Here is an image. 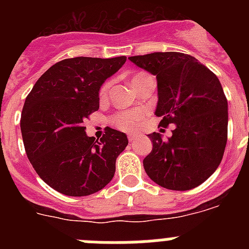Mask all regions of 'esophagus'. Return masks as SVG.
Instances as JSON below:
<instances>
[{
	"label": "esophagus",
	"mask_w": 249,
	"mask_h": 249,
	"mask_svg": "<svg viewBox=\"0 0 249 249\" xmlns=\"http://www.w3.org/2000/svg\"><path fill=\"white\" fill-rule=\"evenodd\" d=\"M137 137H138L137 133H129V135H128V140L131 141V142H132V141L137 140Z\"/></svg>",
	"instance_id": "obj_1"
}]
</instances>
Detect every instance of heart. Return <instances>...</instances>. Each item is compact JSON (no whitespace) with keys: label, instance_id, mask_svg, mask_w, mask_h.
I'll list each match as a JSON object with an SVG mask.
<instances>
[{"label":"heart","instance_id":"1","mask_svg":"<svg viewBox=\"0 0 249 249\" xmlns=\"http://www.w3.org/2000/svg\"><path fill=\"white\" fill-rule=\"evenodd\" d=\"M148 77L151 76H148V74L144 73V72H138V73H135L133 76H132L131 82L132 85L135 86L136 89H137L138 86L143 82L146 78H148ZM109 89H111V81H107V82L103 83L102 87H101L100 89L101 100H105V98L107 97ZM143 117H144V112L138 111V109H136V111L121 112V113H118L117 116H114L113 123H114V126L118 127V128L124 129V131H132V129H135L136 127L140 126V123L142 122Z\"/></svg>","mask_w":249,"mask_h":249}]
</instances>
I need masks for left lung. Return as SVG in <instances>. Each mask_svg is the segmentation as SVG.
<instances>
[{"label": "left lung", "instance_id": "left-lung-1", "mask_svg": "<svg viewBox=\"0 0 249 249\" xmlns=\"http://www.w3.org/2000/svg\"><path fill=\"white\" fill-rule=\"evenodd\" d=\"M129 61L156 76L160 126L175 124L163 140L149 133L153 147L143 160L148 177L172 191L203 183L218 168L227 143L228 103L218 77L195 57L181 52H153Z\"/></svg>", "mask_w": 249, "mask_h": 249}]
</instances>
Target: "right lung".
<instances>
[{
	"instance_id": "1",
	"label": "right lung",
	"mask_w": 249,
	"mask_h": 249,
	"mask_svg": "<svg viewBox=\"0 0 249 249\" xmlns=\"http://www.w3.org/2000/svg\"><path fill=\"white\" fill-rule=\"evenodd\" d=\"M127 57H74L50 67L35 83L21 114L26 153L39 178L72 197L105 188L116 160L128 144L126 133L108 128L100 141L86 135L83 121L100 108V89Z\"/></svg>"
}]
</instances>
